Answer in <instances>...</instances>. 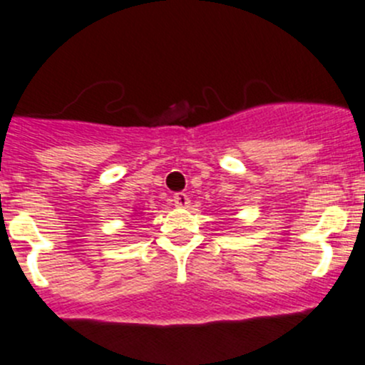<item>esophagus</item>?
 <instances>
[{
    "label": "esophagus",
    "instance_id": "34e87169",
    "mask_svg": "<svg viewBox=\"0 0 365 365\" xmlns=\"http://www.w3.org/2000/svg\"><path fill=\"white\" fill-rule=\"evenodd\" d=\"M173 203H175V206H178V208H187L190 203V200L185 192H178L173 196Z\"/></svg>",
    "mask_w": 365,
    "mask_h": 365
}]
</instances>
